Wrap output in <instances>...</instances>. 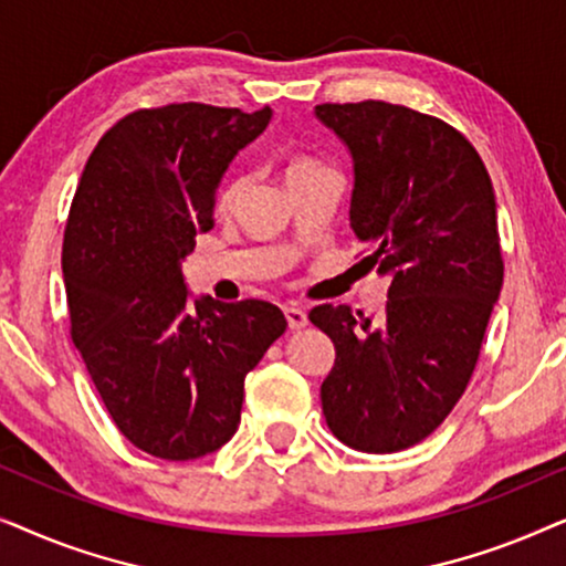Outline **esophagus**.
Masks as SVG:
<instances>
[{
  "instance_id": "obj_1",
  "label": "esophagus",
  "mask_w": 566,
  "mask_h": 566,
  "mask_svg": "<svg viewBox=\"0 0 566 566\" xmlns=\"http://www.w3.org/2000/svg\"><path fill=\"white\" fill-rule=\"evenodd\" d=\"M283 312H285V319H289V327H291V329L306 327L308 316H306L304 308H301V306H285Z\"/></svg>"
}]
</instances>
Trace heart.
Listing matches in <instances>:
<instances>
[{
  "label": "heart",
  "instance_id": "heart-1",
  "mask_svg": "<svg viewBox=\"0 0 566 566\" xmlns=\"http://www.w3.org/2000/svg\"><path fill=\"white\" fill-rule=\"evenodd\" d=\"M312 167H319V165H316V161H312V159H293L291 167H289V177L298 175V172H306V169H312ZM244 185H247V180L242 175H234L231 180H227V185H223L221 192H219V206L221 208L234 206L239 196H242Z\"/></svg>",
  "mask_w": 566,
  "mask_h": 566
}]
</instances>
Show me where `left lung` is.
<instances>
[{"label":"left lung","instance_id":"obj_1","mask_svg":"<svg viewBox=\"0 0 566 566\" xmlns=\"http://www.w3.org/2000/svg\"><path fill=\"white\" fill-rule=\"evenodd\" d=\"M314 113L350 149L363 262L391 277L378 322L332 304L308 314L335 343L322 412L355 451H405L451 415L476 368L505 273L494 188L446 120L381 99Z\"/></svg>","mask_w":566,"mask_h":566}]
</instances>
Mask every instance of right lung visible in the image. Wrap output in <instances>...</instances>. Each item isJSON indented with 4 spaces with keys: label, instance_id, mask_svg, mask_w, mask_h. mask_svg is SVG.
Masks as SVG:
<instances>
[{
    "label": "right lung",
    "instance_id": "1",
    "mask_svg": "<svg viewBox=\"0 0 566 566\" xmlns=\"http://www.w3.org/2000/svg\"><path fill=\"white\" fill-rule=\"evenodd\" d=\"M273 111L177 103L128 113L99 138L64 231L72 339L115 428L165 461L229 443L244 378L289 322L268 301H190L182 260L213 229L231 159Z\"/></svg>",
    "mask_w": 566,
    "mask_h": 566
}]
</instances>
